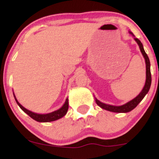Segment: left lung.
I'll return each instance as SVG.
<instances>
[{
    "instance_id": "1",
    "label": "left lung",
    "mask_w": 159,
    "mask_h": 159,
    "mask_svg": "<svg viewBox=\"0 0 159 159\" xmlns=\"http://www.w3.org/2000/svg\"><path fill=\"white\" fill-rule=\"evenodd\" d=\"M131 34L133 36L134 34H132V32L129 31ZM134 40L137 42L138 45H139V48L140 52H141L142 54H143L144 59H145L146 62V82L145 85H144L143 90H142L141 92L140 93L139 95L138 96H136L135 98H133L132 100H131L129 102L125 103V105H121V106H114V105H107V104H105L101 102L100 101H98L97 98H96V102L99 107H101L102 108L105 109V110L111 111V112H116V113H127L131 111L134 107H137V105L139 104L140 102L142 101V99L144 98V96L147 95V93L149 92V88H150L151 86V81H152V78H151V72H150V62H149V59L147 56V54H146L145 51L143 49V46L142 45L141 42L140 41L138 38H134Z\"/></svg>"
}]
</instances>
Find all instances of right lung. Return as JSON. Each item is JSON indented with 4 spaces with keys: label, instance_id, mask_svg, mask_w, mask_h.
<instances>
[{
    "label": "right lung",
    "instance_id": "add662e5",
    "mask_svg": "<svg viewBox=\"0 0 159 159\" xmlns=\"http://www.w3.org/2000/svg\"><path fill=\"white\" fill-rule=\"evenodd\" d=\"M14 95V94H13ZM14 97H15V99L17 102L19 106L21 107V109L24 112H25L27 115L30 116L32 119H34V120L37 122H42V123H46V122H52V121H54V120H59L61 119V117L64 116L67 113V111H68L69 108V102H68V98H66V100L64 105L62 106L61 108L58 109L55 111H53L52 113H49V114H36V113H34L32 111L27 110V109L24 107L22 105L20 104L19 102L17 101L16 99L15 95H14Z\"/></svg>",
    "mask_w": 159,
    "mask_h": 159
}]
</instances>
